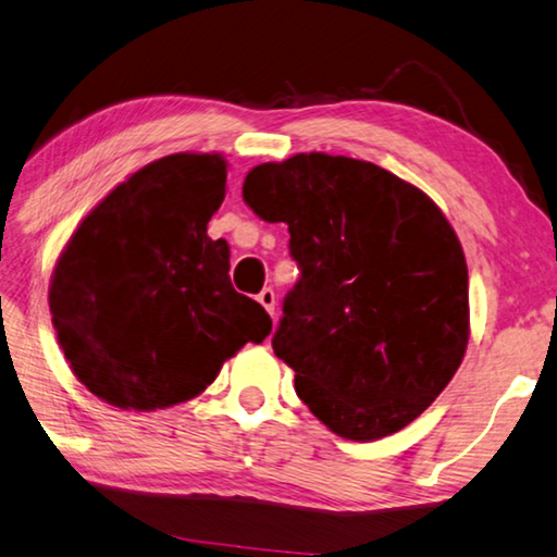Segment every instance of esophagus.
<instances>
[{
  "mask_svg": "<svg viewBox=\"0 0 557 557\" xmlns=\"http://www.w3.org/2000/svg\"><path fill=\"white\" fill-rule=\"evenodd\" d=\"M256 298H259V304L273 315V308H276V294H273V288H263Z\"/></svg>",
  "mask_w": 557,
  "mask_h": 557,
  "instance_id": "34e87169",
  "label": "esophagus"
}]
</instances>
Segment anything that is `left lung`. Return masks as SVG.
<instances>
[{
    "label": "left lung",
    "instance_id": "1",
    "mask_svg": "<svg viewBox=\"0 0 557 557\" xmlns=\"http://www.w3.org/2000/svg\"><path fill=\"white\" fill-rule=\"evenodd\" d=\"M244 201L288 224L301 278L271 346L308 410L348 441L416 421L468 346V267L441 209L391 171L311 151L253 166Z\"/></svg>",
    "mask_w": 557,
    "mask_h": 557
}]
</instances>
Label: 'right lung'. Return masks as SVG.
Here are the masks:
<instances>
[{"label":"right lung","instance_id":"1","mask_svg":"<svg viewBox=\"0 0 557 557\" xmlns=\"http://www.w3.org/2000/svg\"><path fill=\"white\" fill-rule=\"evenodd\" d=\"M226 196L221 153H171L101 199L49 284L59 346L94 396L122 410L184 404L271 319L228 278L207 226Z\"/></svg>","mask_w":557,"mask_h":557}]
</instances>
